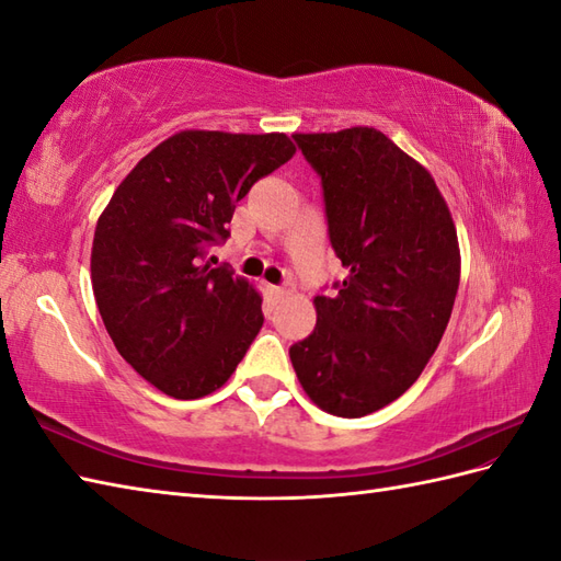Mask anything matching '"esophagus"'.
<instances>
[{
	"label": "esophagus",
	"mask_w": 561,
	"mask_h": 561,
	"mask_svg": "<svg viewBox=\"0 0 561 561\" xmlns=\"http://www.w3.org/2000/svg\"><path fill=\"white\" fill-rule=\"evenodd\" d=\"M265 294H267V301L277 304V301H282V299H284V294H287V291H284L282 287H272V284H267V287H265Z\"/></svg>",
	"instance_id": "obj_1"
}]
</instances>
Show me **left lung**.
Instances as JSON below:
<instances>
[{
  "label": "left lung",
  "instance_id": "1",
  "mask_svg": "<svg viewBox=\"0 0 561 561\" xmlns=\"http://www.w3.org/2000/svg\"><path fill=\"white\" fill-rule=\"evenodd\" d=\"M294 141L323 183L350 274L337 296H316V328L289 356L306 396L352 420L398 400L436 352L458 294V233L432 173L378 129Z\"/></svg>",
  "mask_w": 561,
  "mask_h": 561
}]
</instances>
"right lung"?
I'll return each mask as SVG.
<instances>
[{
  "mask_svg": "<svg viewBox=\"0 0 561 561\" xmlns=\"http://www.w3.org/2000/svg\"><path fill=\"white\" fill-rule=\"evenodd\" d=\"M296 153L282 133L183 129L117 185L93 233L103 325L135 371L175 400L221 388L262 328V299L205 262L229 238L236 202Z\"/></svg>",
  "mask_w": 561,
  "mask_h": 561,
  "instance_id": "add662e5",
  "label": "right lung"
}]
</instances>
